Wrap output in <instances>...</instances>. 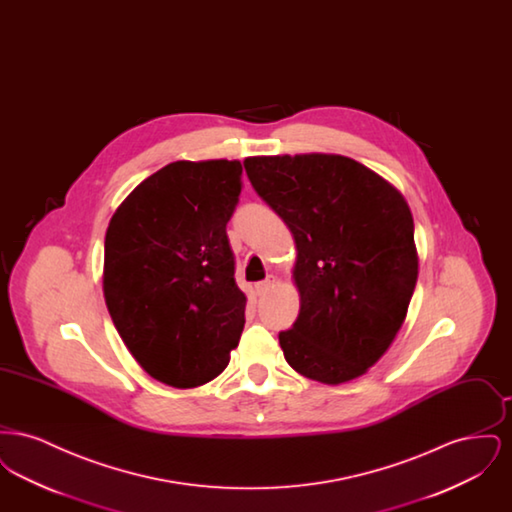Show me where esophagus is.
<instances>
[{"instance_id":"obj_1","label":"esophagus","mask_w":512,"mask_h":512,"mask_svg":"<svg viewBox=\"0 0 512 512\" xmlns=\"http://www.w3.org/2000/svg\"><path fill=\"white\" fill-rule=\"evenodd\" d=\"M272 286H274V280H272V278H267V280H263V282H257V284H255V292H257V295H267Z\"/></svg>"}]
</instances>
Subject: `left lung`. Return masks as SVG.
Masks as SVG:
<instances>
[{
  "instance_id": "1",
  "label": "left lung",
  "mask_w": 512,
  "mask_h": 512,
  "mask_svg": "<svg viewBox=\"0 0 512 512\" xmlns=\"http://www.w3.org/2000/svg\"><path fill=\"white\" fill-rule=\"evenodd\" d=\"M244 167L297 247L301 309L278 334L286 361L322 384L365 374L399 332L416 286L407 201L341 155L249 157Z\"/></svg>"
}]
</instances>
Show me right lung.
<instances>
[{"label": "right lung", "mask_w": 512, "mask_h": 512, "mask_svg": "<svg viewBox=\"0 0 512 512\" xmlns=\"http://www.w3.org/2000/svg\"><path fill=\"white\" fill-rule=\"evenodd\" d=\"M240 194V161H176L109 222L105 303L132 357L163 384L213 380L240 341L245 295L226 236Z\"/></svg>", "instance_id": "obj_1"}]
</instances>
